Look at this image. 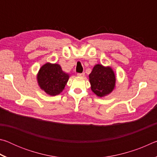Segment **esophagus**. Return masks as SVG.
<instances>
[{"label": "esophagus", "mask_w": 157, "mask_h": 157, "mask_svg": "<svg viewBox=\"0 0 157 157\" xmlns=\"http://www.w3.org/2000/svg\"><path fill=\"white\" fill-rule=\"evenodd\" d=\"M85 75L84 73H78V77H81V78H83Z\"/></svg>", "instance_id": "34e87169"}]
</instances>
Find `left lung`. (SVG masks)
Returning <instances> with one entry per match:
<instances>
[{"instance_id":"8db88e82","label":"left lung","mask_w":157,"mask_h":157,"mask_svg":"<svg viewBox=\"0 0 157 157\" xmlns=\"http://www.w3.org/2000/svg\"><path fill=\"white\" fill-rule=\"evenodd\" d=\"M91 89L98 97H104L112 92L116 85V76L109 66L96 64L89 74Z\"/></svg>"}]
</instances>
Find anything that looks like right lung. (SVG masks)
Segmentation results:
<instances>
[{
	"mask_svg": "<svg viewBox=\"0 0 157 157\" xmlns=\"http://www.w3.org/2000/svg\"><path fill=\"white\" fill-rule=\"evenodd\" d=\"M69 79L57 63H45L37 74V82L40 88L52 96L59 95L64 89Z\"/></svg>",
	"mask_w": 157,
	"mask_h": 157,
	"instance_id": "right-lung-1",
	"label": "right lung"
}]
</instances>
